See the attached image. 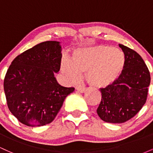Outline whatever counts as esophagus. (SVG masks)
I'll return each mask as SVG.
<instances>
[{
    "mask_svg": "<svg viewBox=\"0 0 153 153\" xmlns=\"http://www.w3.org/2000/svg\"><path fill=\"white\" fill-rule=\"evenodd\" d=\"M77 90H78L79 92H80V93H83V92H85V91H87V89L85 88H77Z\"/></svg>",
    "mask_w": 153,
    "mask_h": 153,
    "instance_id": "esophagus-1",
    "label": "esophagus"
}]
</instances>
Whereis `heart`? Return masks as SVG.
Masks as SVG:
<instances>
[{
  "label": "heart",
  "instance_id": "heart-1",
  "mask_svg": "<svg viewBox=\"0 0 153 153\" xmlns=\"http://www.w3.org/2000/svg\"><path fill=\"white\" fill-rule=\"evenodd\" d=\"M125 58L122 52L108 45L79 49L71 61L62 62L61 70L68 80L74 82L85 73V80L93 87L104 88L119 78L124 69Z\"/></svg>",
  "mask_w": 153,
  "mask_h": 153
}]
</instances>
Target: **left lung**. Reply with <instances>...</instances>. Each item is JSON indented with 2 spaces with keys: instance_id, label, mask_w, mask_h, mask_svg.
Returning a JSON list of instances; mask_svg holds the SVG:
<instances>
[{
  "instance_id": "8db88e82",
  "label": "left lung",
  "mask_w": 153,
  "mask_h": 153,
  "mask_svg": "<svg viewBox=\"0 0 153 153\" xmlns=\"http://www.w3.org/2000/svg\"><path fill=\"white\" fill-rule=\"evenodd\" d=\"M125 64L119 77L106 88H100L101 101L97 114L108 123H124L143 108L147 97L150 74L141 56L134 50L119 45Z\"/></svg>"
}]
</instances>
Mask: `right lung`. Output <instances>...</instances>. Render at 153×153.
<instances>
[{"label":"right lung","instance_id":"right-lung-1","mask_svg":"<svg viewBox=\"0 0 153 153\" xmlns=\"http://www.w3.org/2000/svg\"><path fill=\"white\" fill-rule=\"evenodd\" d=\"M59 42H42L17 56L3 81L7 105L22 124L39 127L55 119L67 96L74 87H64L54 73L61 65Z\"/></svg>","mask_w":153,"mask_h":153}]
</instances>
